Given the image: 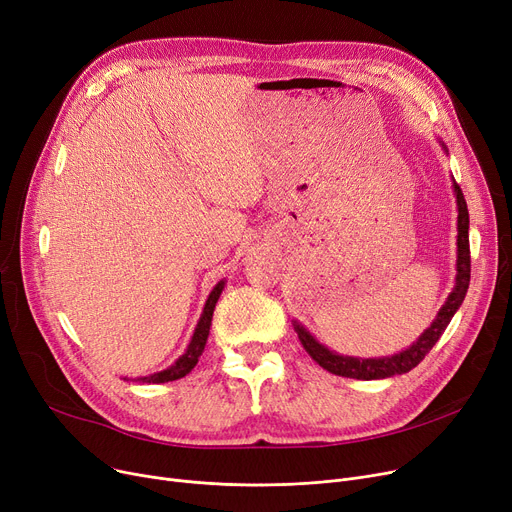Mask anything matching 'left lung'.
<instances>
[{"label":"left lung","mask_w":512,"mask_h":512,"mask_svg":"<svg viewBox=\"0 0 512 512\" xmlns=\"http://www.w3.org/2000/svg\"><path fill=\"white\" fill-rule=\"evenodd\" d=\"M442 149L448 153L446 145L440 141ZM452 188H454V197H456V209H459V218H456V230H459V236H456V278H454V288L448 294V299L440 307L436 319L429 324V328L409 346L405 351H400L390 357H375V359H361V357H348V355H338L326 344H321L301 321L294 319L292 326L294 332L299 334V340L303 344L305 351L311 355V359L324 367L326 371L334 375H342V378H353V380H384L392 378V375H402L417 367L423 357L432 351V346L440 340L444 334L446 326L450 324V319L454 313L459 311V307L465 301V294L469 288L471 280V255H469V209L467 201L463 197L461 186L454 182L452 178Z\"/></svg>","instance_id":"8db88e82"}]
</instances>
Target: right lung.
Returning <instances> with one entry per match:
<instances>
[{"label":"right lung","instance_id":"right-lung-1","mask_svg":"<svg viewBox=\"0 0 512 512\" xmlns=\"http://www.w3.org/2000/svg\"><path fill=\"white\" fill-rule=\"evenodd\" d=\"M226 286V280H220L218 284L213 286V290L209 292V297L205 301V307H203V313L197 321V328L193 332V338L191 342H188L184 355H180L168 369L164 371H157V373H151V375H145V378H137V382H143V384H166V382H174V380H180L184 378L186 373H191L193 367L197 365L199 357L203 355L205 351V344H207V336H209V328H211V317H213V309H215V303H218L220 294ZM126 380V378H124Z\"/></svg>","mask_w":512,"mask_h":512}]
</instances>
